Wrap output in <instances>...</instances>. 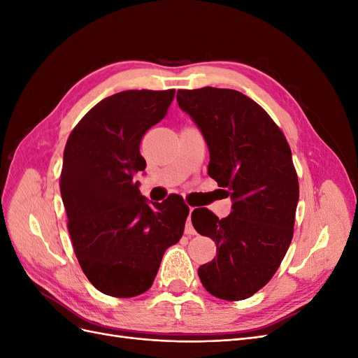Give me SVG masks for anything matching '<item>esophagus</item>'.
I'll return each instance as SVG.
<instances>
[{"label":"esophagus","instance_id":"34e87169","mask_svg":"<svg viewBox=\"0 0 358 358\" xmlns=\"http://www.w3.org/2000/svg\"><path fill=\"white\" fill-rule=\"evenodd\" d=\"M192 210H194V208H189V216H188V220H187V225H185V233L187 234H196V230H194V227H192V224H191V213H192Z\"/></svg>","mask_w":358,"mask_h":358}]
</instances>
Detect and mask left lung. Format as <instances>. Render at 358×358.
<instances>
[{"label":"left lung","instance_id":"left-lung-1","mask_svg":"<svg viewBox=\"0 0 358 358\" xmlns=\"http://www.w3.org/2000/svg\"><path fill=\"white\" fill-rule=\"evenodd\" d=\"M176 99L208 143V175L233 203L222 220L206 208L191 213L194 229L216 245L200 280L218 299H248L272 279L292 239L299 180L291 149L273 119L239 91L206 86Z\"/></svg>","mask_w":358,"mask_h":358}]
</instances>
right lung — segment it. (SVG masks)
I'll return each instance as SVG.
<instances>
[{
    "mask_svg": "<svg viewBox=\"0 0 358 358\" xmlns=\"http://www.w3.org/2000/svg\"><path fill=\"white\" fill-rule=\"evenodd\" d=\"M175 90L107 96L71 131L61 196L74 254L90 282L112 297H136L152 285L166 249L179 242L189 208L180 196L146 200L134 182L146 167L140 142L167 115Z\"/></svg>",
    "mask_w": 358,
    "mask_h": 358,
    "instance_id": "1",
    "label": "right lung"
}]
</instances>
